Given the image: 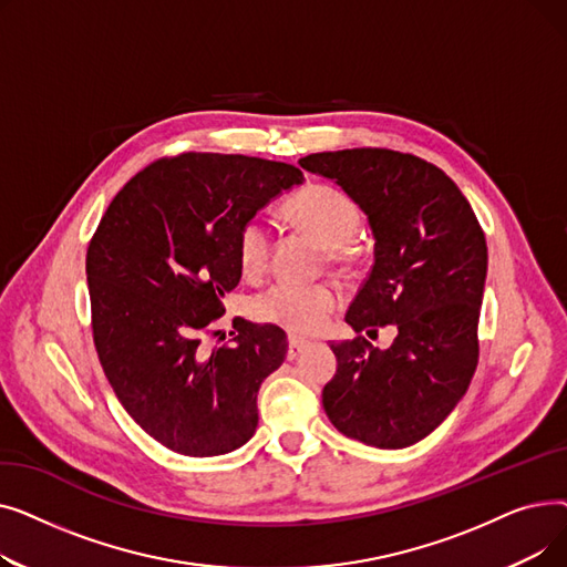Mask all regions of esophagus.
I'll return each mask as SVG.
<instances>
[{
  "label": "esophagus",
  "mask_w": 567,
  "mask_h": 567,
  "mask_svg": "<svg viewBox=\"0 0 567 567\" xmlns=\"http://www.w3.org/2000/svg\"><path fill=\"white\" fill-rule=\"evenodd\" d=\"M308 347V340L299 338V336H289L287 338V359H296L303 349Z\"/></svg>",
  "instance_id": "obj_1"
}]
</instances>
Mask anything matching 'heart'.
<instances>
[{
  "instance_id": "heart-1",
  "label": "heart",
  "mask_w": 567,
  "mask_h": 567,
  "mask_svg": "<svg viewBox=\"0 0 567 567\" xmlns=\"http://www.w3.org/2000/svg\"><path fill=\"white\" fill-rule=\"evenodd\" d=\"M285 216L315 241L331 250L336 264L351 266L359 259V248H353L351 238L361 225V208L347 193L326 186L310 184L293 193L285 204ZM268 252H271V229L259 216L241 223L236 234V259L244 276L259 278L266 271ZM340 306L338 291L326 285H289L278 282L259 291L250 308L252 315L274 323L287 333H317Z\"/></svg>"
}]
</instances>
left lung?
<instances>
[{"label": "left lung", "mask_w": 567, "mask_h": 567, "mask_svg": "<svg viewBox=\"0 0 567 567\" xmlns=\"http://www.w3.org/2000/svg\"><path fill=\"white\" fill-rule=\"evenodd\" d=\"M333 178L374 231V264L347 310L353 340L333 342L338 372L321 402L349 439L406 449L436 430L478 365L485 231L453 178L393 148H344L299 161ZM393 322L381 352L363 336Z\"/></svg>", "instance_id": "1"}]
</instances>
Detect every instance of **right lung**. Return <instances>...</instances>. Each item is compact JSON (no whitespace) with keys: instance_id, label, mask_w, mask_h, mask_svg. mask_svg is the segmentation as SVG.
I'll list each match as a JSON object with an SVG mask.
<instances>
[{"instance_id":"obj_1","label":"right lung","mask_w":567,"mask_h":567,"mask_svg":"<svg viewBox=\"0 0 567 567\" xmlns=\"http://www.w3.org/2000/svg\"><path fill=\"white\" fill-rule=\"evenodd\" d=\"M301 182L299 167L255 156H165L116 193L89 241L103 372L131 419L178 455H225L257 430V391L285 361V331L244 321L227 344L204 338L241 280L238 227Z\"/></svg>"}]
</instances>
